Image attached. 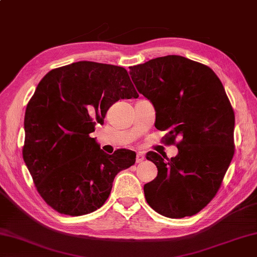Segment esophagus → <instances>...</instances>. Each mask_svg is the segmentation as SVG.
<instances>
[{
    "label": "esophagus",
    "instance_id": "esophagus-1",
    "mask_svg": "<svg viewBox=\"0 0 257 257\" xmlns=\"http://www.w3.org/2000/svg\"><path fill=\"white\" fill-rule=\"evenodd\" d=\"M145 159V156H144V153L143 152H138L137 153V163H141V162H143V160Z\"/></svg>",
    "mask_w": 257,
    "mask_h": 257
}]
</instances>
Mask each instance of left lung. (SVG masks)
I'll return each mask as SVG.
<instances>
[{
	"label": "left lung",
	"instance_id": "obj_1",
	"mask_svg": "<svg viewBox=\"0 0 257 257\" xmlns=\"http://www.w3.org/2000/svg\"><path fill=\"white\" fill-rule=\"evenodd\" d=\"M140 94L156 109V127L177 143L169 159L149 152L158 176L144 185L148 204L160 215L182 218L209 204L234 156L235 116L221 81L209 67L166 56L130 67Z\"/></svg>",
	"mask_w": 257,
	"mask_h": 257
}]
</instances>
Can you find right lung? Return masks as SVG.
<instances>
[{
	"label": "right lung",
	"mask_w": 257,
	"mask_h": 257,
	"mask_svg": "<svg viewBox=\"0 0 257 257\" xmlns=\"http://www.w3.org/2000/svg\"><path fill=\"white\" fill-rule=\"evenodd\" d=\"M139 95L123 67L78 61L52 69L38 84L24 115L23 160L38 192L64 215L90 214L104 205L116 174L137 154L100 150L89 134L118 99Z\"/></svg>",
	"instance_id": "1"
}]
</instances>
